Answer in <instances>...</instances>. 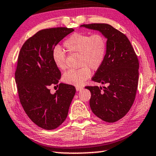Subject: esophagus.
Listing matches in <instances>:
<instances>
[{"mask_svg":"<svg viewBox=\"0 0 156 156\" xmlns=\"http://www.w3.org/2000/svg\"><path fill=\"white\" fill-rule=\"evenodd\" d=\"M83 89V87H76V91H81Z\"/></svg>","mask_w":156,"mask_h":156,"instance_id":"34e87169","label":"esophagus"}]
</instances>
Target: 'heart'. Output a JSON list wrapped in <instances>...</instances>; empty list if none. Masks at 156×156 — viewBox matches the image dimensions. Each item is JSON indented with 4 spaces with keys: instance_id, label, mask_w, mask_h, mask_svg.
<instances>
[{
    "instance_id": "obj_1",
    "label": "heart",
    "mask_w": 156,
    "mask_h": 156,
    "mask_svg": "<svg viewBox=\"0 0 156 156\" xmlns=\"http://www.w3.org/2000/svg\"><path fill=\"white\" fill-rule=\"evenodd\" d=\"M69 54H79L78 69H70L63 75V81L73 85H82L91 75V69L97 71L105 62L107 50V40L103 34L97 32L89 35L85 33H74L63 43ZM52 59L56 67L65 70L66 54L57 46L52 51Z\"/></svg>"
}]
</instances>
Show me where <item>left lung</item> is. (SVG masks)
<instances>
[{
  "mask_svg": "<svg viewBox=\"0 0 156 156\" xmlns=\"http://www.w3.org/2000/svg\"><path fill=\"white\" fill-rule=\"evenodd\" d=\"M107 38L105 62L91 80L107 87L86 86L91 94L89 105L97 117L115 122L130 110L136 98L139 76V62L130 41L125 34L105 23L84 24Z\"/></svg>",
  "mask_w": 156,
  "mask_h": 156,
  "instance_id": "left-lung-1",
  "label": "left lung"
}]
</instances>
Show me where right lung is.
I'll use <instances>...</instances> for the list:
<instances>
[{"instance_id": "1", "label": "right lung", "mask_w": 156, "mask_h": 156, "mask_svg": "<svg viewBox=\"0 0 156 156\" xmlns=\"http://www.w3.org/2000/svg\"><path fill=\"white\" fill-rule=\"evenodd\" d=\"M74 30L54 27L39 31L25 42L18 55L15 80L20 102L33 122L47 130L61 125L67 117L76 94L74 86L58 84L61 72L52 59L56 44ZM56 85L54 94L49 87Z\"/></svg>"}]
</instances>
